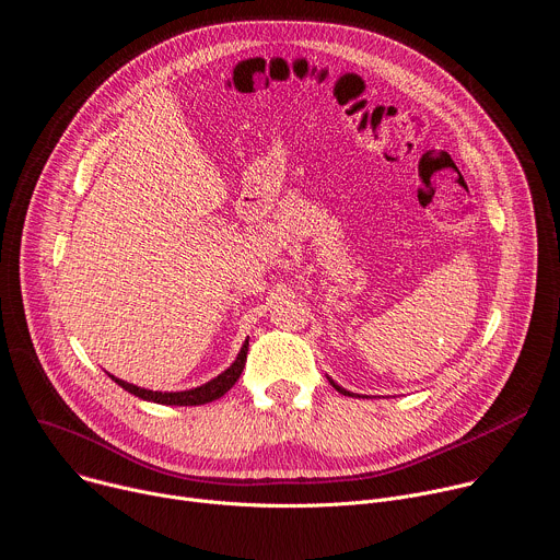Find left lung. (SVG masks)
<instances>
[{
  "mask_svg": "<svg viewBox=\"0 0 560 560\" xmlns=\"http://www.w3.org/2000/svg\"><path fill=\"white\" fill-rule=\"evenodd\" d=\"M328 382H330V384H332V388H337V390H339V393H341V395H348V397H354V393H350V390H346V388H341V386H339V384H335V382H332V380H328ZM358 397H360V395H358Z\"/></svg>",
  "mask_w": 560,
  "mask_h": 560,
  "instance_id": "8db88e82",
  "label": "left lung"
}]
</instances>
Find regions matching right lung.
Returning <instances> with one entry per match:
<instances>
[{
    "mask_svg": "<svg viewBox=\"0 0 560 560\" xmlns=\"http://www.w3.org/2000/svg\"><path fill=\"white\" fill-rule=\"evenodd\" d=\"M247 339L238 352V358L234 360V364L223 371L219 377L210 380L208 384L202 386H196V388H189V390H178V393H163V390H149V388H140V386H133L125 380H118L114 375H109L118 386H122L125 390H129L131 395L140 397V399H147V401H156V404H167V406H198V404H208V401H214L219 397H223L232 386L234 382L241 377L243 369H245V360H247Z\"/></svg>",
    "mask_w": 560,
    "mask_h": 560,
    "instance_id": "1",
    "label": "right lung"
}]
</instances>
